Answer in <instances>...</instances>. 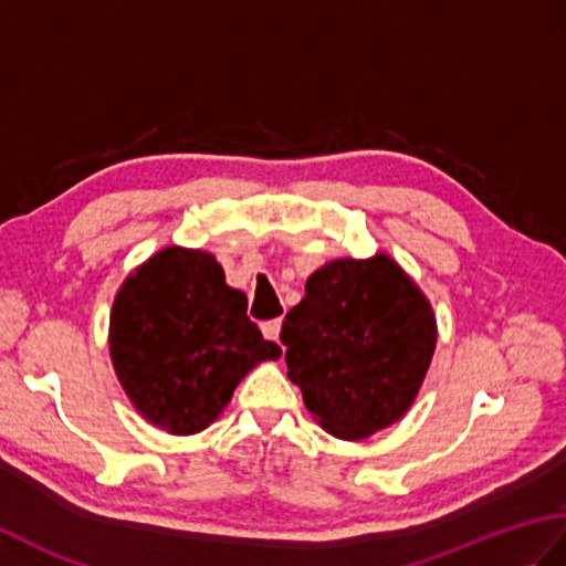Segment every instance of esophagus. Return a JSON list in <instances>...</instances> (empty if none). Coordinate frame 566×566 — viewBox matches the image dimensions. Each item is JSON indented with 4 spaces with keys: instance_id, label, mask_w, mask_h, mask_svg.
I'll list each match as a JSON object with an SVG mask.
<instances>
[{
    "instance_id": "1",
    "label": "esophagus",
    "mask_w": 566,
    "mask_h": 566,
    "mask_svg": "<svg viewBox=\"0 0 566 566\" xmlns=\"http://www.w3.org/2000/svg\"><path fill=\"white\" fill-rule=\"evenodd\" d=\"M262 335H265V339H272V343H277L280 339V331H282V321L274 318V321H265L260 325Z\"/></svg>"
}]
</instances>
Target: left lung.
I'll return each instance as SVG.
<instances>
[{
  "label": "left lung",
  "instance_id": "obj_1",
  "mask_svg": "<svg viewBox=\"0 0 566 566\" xmlns=\"http://www.w3.org/2000/svg\"><path fill=\"white\" fill-rule=\"evenodd\" d=\"M280 339L315 422L359 441L410 410L437 347V318L390 255L343 258L311 274Z\"/></svg>",
  "mask_w": 566,
  "mask_h": 566
}]
</instances>
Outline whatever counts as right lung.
Listing matches in <instances>:
<instances>
[{"label": "right lung", "mask_w": 566, "mask_h": 566, "mask_svg": "<svg viewBox=\"0 0 566 566\" xmlns=\"http://www.w3.org/2000/svg\"><path fill=\"white\" fill-rule=\"evenodd\" d=\"M214 255L168 245L123 282L111 311V359L149 424L188 437L207 429L255 364L280 359L245 315Z\"/></svg>", "instance_id": "add662e5"}]
</instances>
